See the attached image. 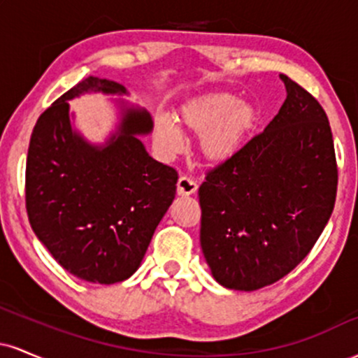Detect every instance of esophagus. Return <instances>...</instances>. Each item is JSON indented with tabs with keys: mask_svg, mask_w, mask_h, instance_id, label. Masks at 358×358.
<instances>
[{
	"mask_svg": "<svg viewBox=\"0 0 358 358\" xmlns=\"http://www.w3.org/2000/svg\"><path fill=\"white\" fill-rule=\"evenodd\" d=\"M196 188H199V185H196V182H193L192 178H188V176H180L178 183H176V192L182 196L193 195L196 192Z\"/></svg>",
	"mask_w": 358,
	"mask_h": 358,
	"instance_id": "34e87169",
	"label": "esophagus"
}]
</instances>
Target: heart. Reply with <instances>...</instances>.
I'll list each match as a JSON object with an SVG mask.
<instances>
[{
  "label": "heart",
  "mask_w": 358,
  "mask_h": 358,
  "mask_svg": "<svg viewBox=\"0 0 358 358\" xmlns=\"http://www.w3.org/2000/svg\"><path fill=\"white\" fill-rule=\"evenodd\" d=\"M176 121L187 133L203 134L199 150L205 162L222 165L248 143L257 122V109L231 92H208L185 102ZM153 138L159 153L165 156H175L183 150L182 131L166 116L155 119Z\"/></svg>",
  "instance_id": "b5f03b06"
}]
</instances>
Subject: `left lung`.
Segmentation results:
<instances>
[{
  "mask_svg": "<svg viewBox=\"0 0 358 358\" xmlns=\"http://www.w3.org/2000/svg\"><path fill=\"white\" fill-rule=\"evenodd\" d=\"M286 101L262 133L199 188L200 245L212 276L256 291L291 273L334 212L338 170L320 102L287 76Z\"/></svg>",
  "mask_w": 358,
  "mask_h": 358,
  "instance_id": "8db88e82",
  "label": "left lung"
}]
</instances>
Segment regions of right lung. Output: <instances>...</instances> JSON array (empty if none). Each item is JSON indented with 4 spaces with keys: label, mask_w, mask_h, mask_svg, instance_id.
<instances>
[{
    "label": "right lung",
    "mask_w": 358,
    "mask_h": 358,
    "mask_svg": "<svg viewBox=\"0 0 358 358\" xmlns=\"http://www.w3.org/2000/svg\"><path fill=\"white\" fill-rule=\"evenodd\" d=\"M85 92L126 94L114 80L87 77L38 117L27 156L24 199L31 229L73 276L114 285L141 266L151 237L175 199L178 173L148 155L139 136L153 121L122 104L106 145L72 129L69 102Z\"/></svg>",
    "instance_id": "add662e5"
}]
</instances>
